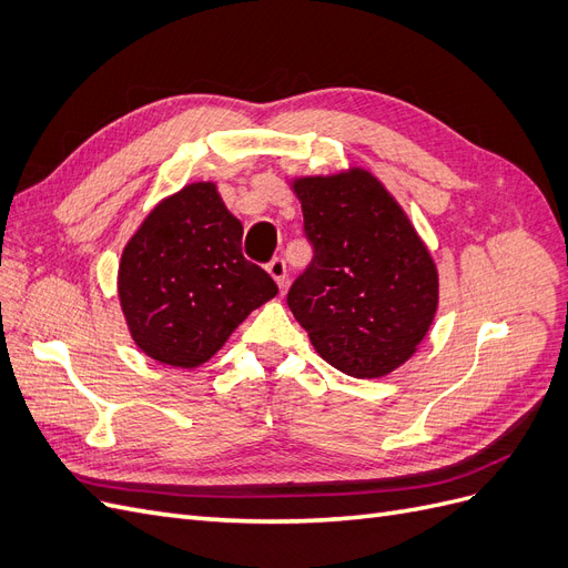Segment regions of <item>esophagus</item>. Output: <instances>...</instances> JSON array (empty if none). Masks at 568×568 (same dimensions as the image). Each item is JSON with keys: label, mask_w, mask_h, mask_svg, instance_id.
Wrapping results in <instances>:
<instances>
[{"label": "esophagus", "mask_w": 568, "mask_h": 568, "mask_svg": "<svg viewBox=\"0 0 568 568\" xmlns=\"http://www.w3.org/2000/svg\"><path fill=\"white\" fill-rule=\"evenodd\" d=\"M267 272H270V277L277 282L280 286L286 284V263H284V257H272V261L267 263Z\"/></svg>", "instance_id": "esophagus-1"}]
</instances>
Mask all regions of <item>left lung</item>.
<instances>
[{"instance_id":"1","label":"left lung","mask_w":568,"mask_h":568,"mask_svg":"<svg viewBox=\"0 0 568 568\" xmlns=\"http://www.w3.org/2000/svg\"><path fill=\"white\" fill-rule=\"evenodd\" d=\"M313 263L286 303L315 351L343 374L374 379L417 351L438 311V270L417 230L369 170L298 178Z\"/></svg>"}]
</instances>
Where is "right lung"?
I'll return each mask as SVG.
<instances>
[{
	"mask_svg": "<svg viewBox=\"0 0 568 568\" xmlns=\"http://www.w3.org/2000/svg\"><path fill=\"white\" fill-rule=\"evenodd\" d=\"M242 236L213 182L186 184L144 217L118 265L120 307L136 348L194 369L277 296L270 274L244 257Z\"/></svg>",
	"mask_w": 568,
	"mask_h": 568,
	"instance_id": "1",
	"label": "right lung"
}]
</instances>
